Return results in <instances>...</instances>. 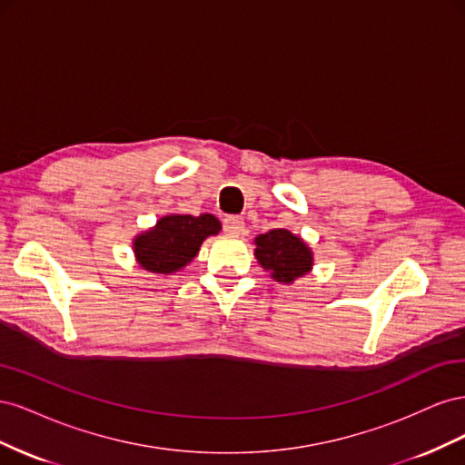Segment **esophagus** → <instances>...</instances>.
Masks as SVG:
<instances>
[{
  "label": "esophagus",
  "instance_id": "esophagus-1",
  "mask_svg": "<svg viewBox=\"0 0 465 465\" xmlns=\"http://www.w3.org/2000/svg\"><path fill=\"white\" fill-rule=\"evenodd\" d=\"M223 229L229 236H241L244 232V221L241 217H227L223 221Z\"/></svg>",
  "mask_w": 465,
  "mask_h": 465
}]
</instances>
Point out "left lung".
Returning <instances> with one entry per match:
<instances>
[{
  "label": "left lung",
  "mask_w": 465,
  "mask_h": 465,
  "mask_svg": "<svg viewBox=\"0 0 465 465\" xmlns=\"http://www.w3.org/2000/svg\"><path fill=\"white\" fill-rule=\"evenodd\" d=\"M254 256L263 272L277 283L291 285L312 272L314 252L301 236L287 229H273L254 238Z\"/></svg>",
  "instance_id": "8db88e82"
}]
</instances>
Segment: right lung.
Masks as SVG:
<instances>
[{"label": "right lung", "instance_id": "right-lung-1", "mask_svg": "<svg viewBox=\"0 0 465 465\" xmlns=\"http://www.w3.org/2000/svg\"><path fill=\"white\" fill-rule=\"evenodd\" d=\"M219 231L221 221L211 213L198 217L168 213L154 227L134 236V256L137 265L149 273L173 275L198 256L207 236L219 234Z\"/></svg>", "mask_w": 465, "mask_h": 465}]
</instances>
